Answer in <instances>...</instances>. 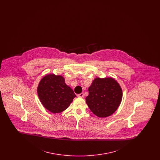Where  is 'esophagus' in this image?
Listing matches in <instances>:
<instances>
[{"label": "esophagus", "mask_w": 160, "mask_h": 160, "mask_svg": "<svg viewBox=\"0 0 160 160\" xmlns=\"http://www.w3.org/2000/svg\"><path fill=\"white\" fill-rule=\"evenodd\" d=\"M77 97H79V98H83V93H80V94H78V95H77Z\"/></svg>", "instance_id": "34e87169"}]
</instances>
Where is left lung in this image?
<instances>
[{
	"mask_svg": "<svg viewBox=\"0 0 160 160\" xmlns=\"http://www.w3.org/2000/svg\"><path fill=\"white\" fill-rule=\"evenodd\" d=\"M89 95L86 102L92 112L99 118L113 114L122 99V90L112 77H97L88 88Z\"/></svg>",
	"mask_w": 160,
	"mask_h": 160,
	"instance_id": "8db88e82",
	"label": "left lung"
}]
</instances>
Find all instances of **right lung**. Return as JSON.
<instances>
[{
    "label": "right lung",
    "mask_w": 160,
    "mask_h": 160,
    "mask_svg": "<svg viewBox=\"0 0 160 160\" xmlns=\"http://www.w3.org/2000/svg\"><path fill=\"white\" fill-rule=\"evenodd\" d=\"M39 98L43 106L53 113L66 110L76 97L62 76L47 74L40 81L37 88Z\"/></svg>",
    "instance_id": "1"
}]
</instances>
